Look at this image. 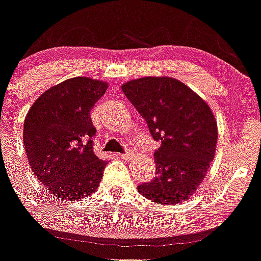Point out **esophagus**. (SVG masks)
Listing matches in <instances>:
<instances>
[{"mask_svg":"<svg viewBox=\"0 0 261 261\" xmlns=\"http://www.w3.org/2000/svg\"><path fill=\"white\" fill-rule=\"evenodd\" d=\"M131 151H126L123 152V154H117V158H120V159H123V160H128L131 158Z\"/></svg>","mask_w":261,"mask_h":261,"instance_id":"esophagus-1","label":"esophagus"}]
</instances>
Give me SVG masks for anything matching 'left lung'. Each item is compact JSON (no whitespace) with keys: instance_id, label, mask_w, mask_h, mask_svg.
<instances>
[{"instance_id":"1","label":"left lung","mask_w":261,"mask_h":261,"mask_svg":"<svg viewBox=\"0 0 261 261\" xmlns=\"http://www.w3.org/2000/svg\"><path fill=\"white\" fill-rule=\"evenodd\" d=\"M121 88L160 144L154 152L156 175L139 184V192L159 204L186 201L204 179L215 158L218 133L211 109L174 78H139Z\"/></svg>"}]
</instances>
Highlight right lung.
<instances>
[{
	"instance_id": "1",
	"label": "right lung",
	"mask_w": 261,
	"mask_h": 261,
	"mask_svg": "<svg viewBox=\"0 0 261 261\" xmlns=\"http://www.w3.org/2000/svg\"><path fill=\"white\" fill-rule=\"evenodd\" d=\"M106 89V82L70 78L44 92L29 110L23 146L30 168L58 198H84L102 179L107 163L93 152L91 110Z\"/></svg>"
}]
</instances>
